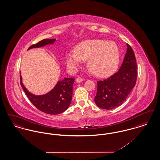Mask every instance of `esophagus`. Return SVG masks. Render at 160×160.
<instances>
[{
  "instance_id": "esophagus-1",
  "label": "esophagus",
  "mask_w": 160,
  "mask_h": 160,
  "mask_svg": "<svg viewBox=\"0 0 160 160\" xmlns=\"http://www.w3.org/2000/svg\"><path fill=\"white\" fill-rule=\"evenodd\" d=\"M82 81H83V78L80 77H77L76 78V82L77 83H80Z\"/></svg>"
}]
</instances>
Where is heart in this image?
Returning <instances> with one entry per match:
<instances>
[{"mask_svg": "<svg viewBox=\"0 0 160 160\" xmlns=\"http://www.w3.org/2000/svg\"><path fill=\"white\" fill-rule=\"evenodd\" d=\"M119 49L116 43L104 39H88L78 43L75 52L67 54L69 67L78 68L83 61H88V67L92 72L100 77L112 74L119 65Z\"/></svg>", "mask_w": 160, "mask_h": 160, "instance_id": "b5f03b06", "label": "heart"}]
</instances>
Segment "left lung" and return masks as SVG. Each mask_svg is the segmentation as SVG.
I'll return each mask as SVG.
<instances>
[{
  "label": "left lung",
  "instance_id": "left-lung-1",
  "mask_svg": "<svg viewBox=\"0 0 160 160\" xmlns=\"http://www.w3.org/2000/svg\"><path fill=\"white\" fill-rule=\"evenodd\" d=\"M137 62L134 51L127 44V51L118 72L97 82L95 102L101 108L111 110L120 106L127 98L137 78Z\"/></svg>",
  "mask_w": 160,
  "mask_h": 160
}]
</instances>
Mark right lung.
Wrapping results in <instances>:
<instances>
[{
	"label": "right lung",
	"instance_id": "obj_1",
	"mask_svg": "<svg viewBox=\"0 0 160 160\" xmlns=\"http://www.w3.org/2000/svg\"><path fill=\"white\" fill-rule=\"evenodd\" d=\"M55 41V39H42L38 43L30 46L28 50L53 44ZM74 83V78H65L63 80L58 82L53 89L48 93L37 96L28 91L22 82L20 76V84L28 98L37 108L47 114H60L68 109L72 99Z\"/></svg>",
	"mask_w": 160,
	"mask_h": 160
}]
</instances>
